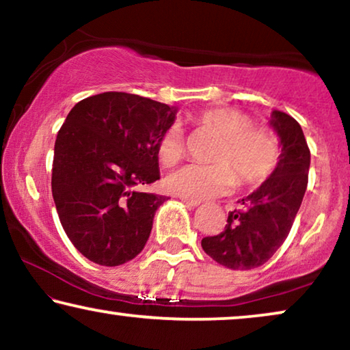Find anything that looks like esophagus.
I'll list each match as a JSON object with an SVG mask.
<instances>
[{
	"mask_svg": "<svg viewBox=\"0 0 350 350\" xmlns=\"http://www.w3.org/2000/svg\"><path fill=\"white\" fill-rule=\"evenodd\" d=\"M181 200L188 205V207H198V205L200 204V200H196V199H189V198H181Z\"/></svg>",
	"mask_w": 350,
	"mask_h": 350,
	"instance_id": "1",
	"label": "esophagus"
}]
</instances>
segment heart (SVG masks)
<instances>
[{"label":"heart","mask_w":350,"mask_h":350,"mask_svg":"<svg viewBox=\"0 0 350 350\" xmlns=\"http://www.w3.org/2000/svg\"><path fill=\"white\" fill-rule=\"evenodd\" d=\"M200 131L213 133L219 143L212 154L213 165L188 164L165 180L167 189L183 198L202 200L228 193L236 185L255 188L269 180L280 162V140L265 124H252L247 113L218 107L200 109L191 116ZM157 159L172 167L183 157L185 143L178 127L161 133L156 145Z\"/></svg>","instance_id":"heart-1"}]
</instances>
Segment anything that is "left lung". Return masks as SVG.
Wrapping results in <instances>:
<instances>
[{"mask_svg":"<svg viewBox=\"0 0 350 350\" xmlns=\"http://www.w3.org/2000/svg\"><path fill=\"white\" fill-rule=\"evenodd\" d=\"M282 154L277 170L260 188L239 202L217 236L202 239V248L218 265L234 271L262 266L285 242L303 202L309 180L310 151L296 119L272 111Z\"/></svg>","mask_w":350,"mask_h":350,"instance_id":"1","label":"left lung"}]
</instances>
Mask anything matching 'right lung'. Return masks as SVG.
<instances>
[{"instance_id":"add662e5","label":"right lung","mask_w":350,"mask_h":350,"mask_svg":"<svg viewBox=\"0 0 350 350\" xmlns=\"http://www.w3.org/2000/svg\"><path fill=\"white\" fill-rule=\"evenodd\" d=\"M175 109L127 92H103L71 108L57 133L52 198L64 231L88 260L131 261L146 245L167 199L137 188L159 180L156 145Z\"/></svg>"}]
</instances>
